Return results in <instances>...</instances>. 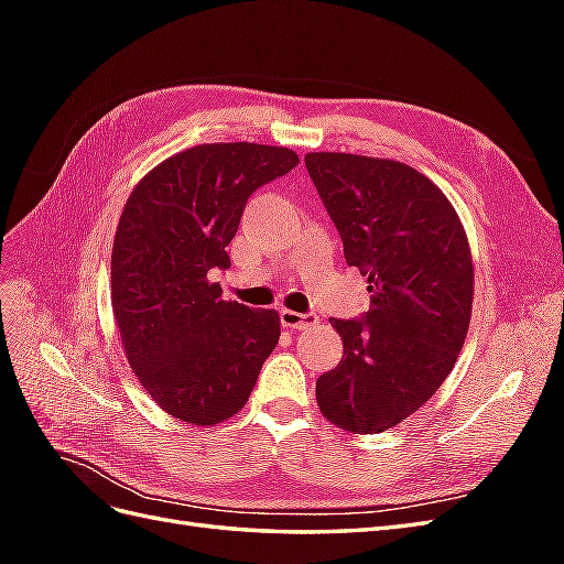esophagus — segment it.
I'll list each match as a JSON object with an SVG mask.
<instances>
[{"instance_id":"1","label":"esophagus","mask_w":564,"mask_h":564,"mask_svg":"<svg viewBox=\"0 0 564 564\" xmlns=\"http://www.w3.org/2000/svg\"><path fill=\"white\" fill-rule=\"evenodd\" d=\"M317 315L315 313H296V311H280V322L282 327H289V329H305V327H313V324H317Z\"/></svg>"}]
</instances>
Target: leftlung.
Masks as SVG:
<instances>
[{"instance_id": "1", "label": "left lung", "mask_w": 564, "mask_h": 564, "mask_svg": "<svg viewBox=\"0 0 564 564\" xmlns=\"http://www.w3.org/2000/svg\"><path fill=\"white\" fill-rule=\"evenodd\" d=\"M305 166L371 294L362 317L332 319L344 357L317 379V404L338 429L381 433L433 398L464 348L468 240L449 199L412 166L346 152H308Z\"/></svg>"}]
</instances>
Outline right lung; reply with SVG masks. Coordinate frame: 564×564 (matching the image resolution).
<instances>
[{
    "instance_id": "obj_1",
    "label": "right lung",
    "mask_w": 564,
    "mask_h": 564,
    "mask_svg": "<svg viewBox=\"0 0 564 564\" xmlns=\"http://www.w3.org/2000/svg\"><path fill=\"white\" fill-rule=\"evenodd\" d=\"M299 155L207 143L164 160L133 187L112 247V311L127 360L166 414L214 425L247 404L280 340V315L224 301L214 270L247 199Z\"/></svg>"
}]
</instances>
